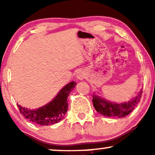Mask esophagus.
<instances>
[{"label":"esophagus","instance_id":"1","mask_svg":"<svg viewBox=\"0 0 155 155\" xmlns=\"http://www.w3.org/2000/svg\"><path fill=\"white\" fill-rule=\"evenodd\" d=\"M85 72L84 70H79V71L77 72V74H76V78L78 80H81V81H83V79H85Z\"/></svg>","mask_w":155,"mask_h":155}]
</instances>
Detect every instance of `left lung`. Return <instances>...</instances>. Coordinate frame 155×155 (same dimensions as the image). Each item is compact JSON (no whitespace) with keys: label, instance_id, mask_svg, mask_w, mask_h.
<instances>
[{"label":"left lung","instance_id":"1","mask_svg":"<svg viewBox=\"0 0 155 155\" xmlns=\"http://www.w3.org/2000/svg\"><path fill=\"white\" fill-rule=\"evenodd\" d=\"M142 94V91L141 90L135 98L131 99L128 102L118 104L102 98L95 92L93 95V104L96 111L101 115L106 117L123 118L129 115L134 109L140 101Z\"/></svg>","mask_w":155,"mask_h":155}]
</instances>
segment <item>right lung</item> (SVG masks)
Here are the masks:
<instances>
[{
  "label": "right lung",
  "mask_w": 155,
  "mask_h": 155,
  "mask_svg": "<svg viewBox=\"0 0 155 155\" xmlns=\"http://www.w3.org/2000/svg\"><path fill=\"white\" fill-rule=\"evenodd\" d=\"M76 83L70 82L59 91L50 102L37 109H28L17 104L19 111L30 121L43 126L58 123L64 118L68 110L69 94L75 87Z\"/></svg>",
  "instance_id": "add662e5"
}]
</instances>
